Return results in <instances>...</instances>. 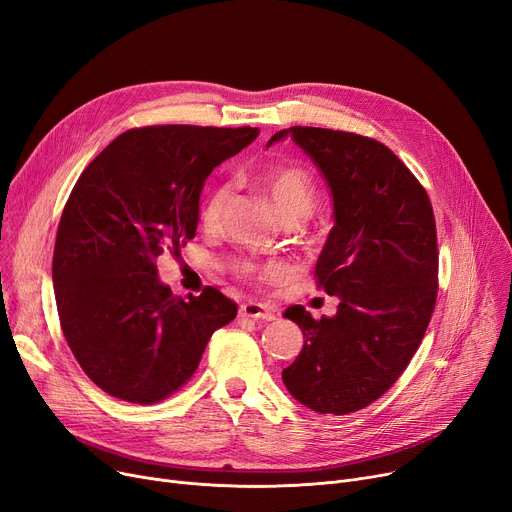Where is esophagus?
<instances>
[{"mask_svg":"<svg viewBox=\"0 0 512 512\" xmlns=\"http://www.w3.org/2000/svg\"><path fill=\"white\" fill-rule=\"evenodd\" d=\"M240 317H249V319H261V321H274L278 317V313L267 307V305H261V303H242L240 305Z\"/></svg>","mask_w":512,"mask_h":512,"instance_id":"esophagus-1","label":"esophagus"}]
</instances>
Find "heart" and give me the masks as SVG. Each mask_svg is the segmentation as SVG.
I'll return each instance as SVG.
<instances>
[{"label":"heart","instance_id":"heart-1","mask_svg":"<svg viewBox=\"0 0 512 512\" xmlns=\"http://www.w3.org/2000/svg\"><path fill=\"white\" fill-rule=\"evenodd\" d=\"M257 184L263 191L270 195L276 211L284 220L290 218H309L315 203H317V191L309 178V174L297 166H270L263 168L257 174ZM228 186H218L207 195L201 207V220L205 226L213 228L222 220V213L228 201ZM245 274H255V267L245 265L242 267ZM261 278H282L284 265L282 263H270L259 272Z\"/></svg>","mask_w":512,"mask_h":512}]
</instances>
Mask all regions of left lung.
<instances>
[{
	"label": "left lung",
	"instance_id": "left-lung-1",
	"mask_svg": "<svg viewBox=\"0 0 512 512\" xmlns=\"http://www.w3.org/2000/svg\"><path fill=\"white\" fill-rule=\"evenodd\" d=\"M324 174L334 228L315 265L317 286L338 297L334 317L284 311L305 336L282 382L315 413L346 415L378 400L407 369L438 294L434 209L413 172L382 143L355 132L290 126Z\"/></svg>",
	"mask_w": 512,
	"mask_h": 512
}]
</instances>
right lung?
Masks as SVG:
<instances>
[{
  "label": "right lung",
  "instance_id": "obj_1",
  "mask_svg": "<svg viewBox=\"0 0 512 512\" xmlns=\"http://www.w3.org/2000/svg\"><path fill=\"white\" fill-rule=\"evenodd\" d=\"M259 130L147 126L122 132L76 180L53 249L64 338L110 396L153 405L191 380L211 334L236 303L207 286L174 297L157 257L197 232L207 176Z\"/></svg>",
  "mask_w": 512,
  "mask_h": 512
}]
</instances>
